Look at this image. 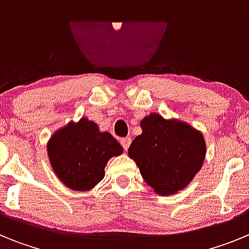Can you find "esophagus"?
<instances>
[{
    "label": "esophagus",
    "instance_id": "obj_1",
    "mask_svg": "<svg viewBox=\"0 0 249 249\" xmlns=\"http://www.w3.org/2000/svg\"><path fill=\"white\" fill-rule=\"evenodd\" d=\"M131 142H132L131 137H123L120 140V143H121V146L123 147V149L128 148L129 144H131Z\"/></svg>",
    "mask_w": 249,
    "mask_h": 249
}]
</instances>
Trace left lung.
I'll return each mask as SVG.
<instances>
[{
	"instance_id": "8db88e82",
	"label": "left lung",
	"mask_w": 249,
	"mask_h": 249,
	"mask_svg": "<svg viewBox=\"0 0 249 249\" xmlns=\"http://www.w3.org/2000/svg\"><path fill=\"white\" fill-rule=\"evenodd\" d=\"M142 135L133 140L128 156L144 181L158 195H173L201 169L206 143L201 132L179 121L151 113L141 121Z\"/></svg>"
}]
</instances>
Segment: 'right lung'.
Returning <instances> with one entry per match:
<instances>
[{
	"label": "right lung",
	"mask_w": 249,
	"mask_h": 249,
	"mask_svg": "<svg viewBox=\"0 0 249 249\" xmlns=\"http://www.w3.org/2000/svg\"><path fill=\"white\" fill-rule=\"evenodd\" d=\"M48 157L57 177L71 190L89 191L105 177V167L122 147L108 132L87 118L68 123L51 137Z\"/></svg>",
	"instance_id": "1"
}]
</instances>
